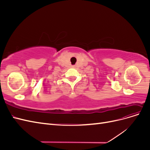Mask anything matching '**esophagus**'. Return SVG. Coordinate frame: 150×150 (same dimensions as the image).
Returning <instances> with one entry per match:
<instances>
[{
    "label": "esophagus",
    "mask_w": 150,
    "mask_h": 150,
    "mask_svg": "<svg viewBox=\"0 0 150 150\" xmlns=\"http://www.w3.org/2000/svg\"><path fill=\"white\" fill-rule=\"evenodd\" d=\"M72 67H74V66H72Z\"/></svg>",
    "instance_id": "34e87169"
}]
</instances>
